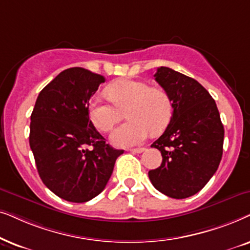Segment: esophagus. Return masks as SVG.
<instances>
[{"label": "esophagus", "instance_id": "esophagus-1", "mask_svg": "<svg viewBox=\"0 0 250 250\" xmlns=\"http://www.w3.org/2000/svg\"><path fill=\"white\" fill-rule=\"evenodd\" d=\"M144 151H145L144 147H137V148H131L130 149L131 153H142V152H144Z\"/></svg>", "mask_w": 250, "mask_h": 250}]
</instances>
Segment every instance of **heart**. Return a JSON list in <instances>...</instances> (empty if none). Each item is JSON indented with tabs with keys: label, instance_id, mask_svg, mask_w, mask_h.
Masks as SVG:
<instances>
[{
	"label": "heart",
	"instance_id": "b5f03b06",
	"mask_svg": "<svg viewBox=\"0 0 250 250\" xmlns=\"http://www.w3.org/2000/svg\"><path fill=\"white\" fill-rule=\"evenodd\" d=\"M109 101L96 95L88 105L89 119L102 132H108L123 116L128 120L112 134L113 144L129 147L141 144L149 135L164 131L170 122L172 103L164 89L137 80H120L106 86Z\"/></svg>",
	"mask_w": 250,
	"mask_h": 250
}]
</instances>
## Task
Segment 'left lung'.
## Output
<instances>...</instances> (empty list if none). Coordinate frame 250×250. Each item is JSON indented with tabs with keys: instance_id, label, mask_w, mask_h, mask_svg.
Wrapping results in <instances>:
<instances>
[{
	"instance_id": "1",
	"label": "left lung",
	"mask_w": 250,
	"mask_h": 250,
	"mask_svg": "<svg viewBox=\"0 0 250 250\" xmlns=\"http://www.w3.org/2000/svg\"><path fill=\"white\" fill-rule=\"evenodd\" d=\"M154 78L170 96L174 111L167 129L151 145L161 152L162 162L148 177L158 191L185 199L204 188L217 170L224 127L215 101L197 80L164 66Z\"/></svg>"
}]
</instances>
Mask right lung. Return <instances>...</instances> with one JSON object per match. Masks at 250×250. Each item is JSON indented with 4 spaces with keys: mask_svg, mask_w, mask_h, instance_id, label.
Listing matches in <instances>:
<instances>
[{
    "mask_svg": "<svg viewBox=\"0 0 250 250\" xmlns=\"http://www.w3.org/2000/svg\"><path fill=\"white\" fill-rule=\"evenodd\" d=\"M103 82L85 68L65 69L42 89L32 112L29 146L39 175L66 201L97 197L123 153L106 144L89 119V101Z\"/></svg>",
    "mask_w": 250,
    "mask_h": 250,
    "instance_id": "1",
    "label": "right lung"
}]
</instances>
